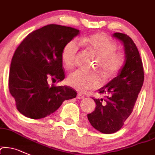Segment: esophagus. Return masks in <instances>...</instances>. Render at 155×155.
<instances>
[{"mask_svg":"<svg viewBox=\"0 0 155 155\" xmlns=\"http://www.w3.org/2000/svg\"><path fill=\"white\" fill-rule=\"evenodd\" d=\"M77 98H78V99H79V100H82V99H84L85 97H84V95H83V94H78Z\"/></svg>","mask_w":155,"mask_h":155,"instance_id":"34e87169","label":"esophagus"}]
</instances>
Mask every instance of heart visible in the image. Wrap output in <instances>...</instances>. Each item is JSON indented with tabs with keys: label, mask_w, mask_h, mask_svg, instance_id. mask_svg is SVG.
<instances>
[{
	"label": "heart",
	"mask_w": 155,
	"mask_h": 155,
	"mask_svg": "<svg viewBox=\"0 0 155 155\" xmlns=\"http://www.w3.org/2000/svg\"><path fill=\"white\" fill-rule=\"evenodd\" d=\"M79 42L98 58L97 68L106 77L115 74L122 66L124 56L117 51V44L105 35L94 34L81 38ZM80 44L76 40H71L63 49L61 60L67 69L74 66ZM67 82L76 90L84 92L100 87L102 84V79L97 73L86 72L77 69L69 74Z\"/></svg>",
	"instance_id": "1"
}]
</instances>
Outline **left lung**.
Listing matches in <instances>:
<instances>
[{"label": "left lung", "mask_w": 155, "mask_h": 155, "mask_svg": "<svg viewBox=\"0 0 155 155\" xmlns=\"http://www.w3.org/2000/svg\"><path fill=\"white\" fill-rule=\"evenodd\" d=\"M113 36L124 44L125 64L117 77L99 89L106 98H93L96 107L87 114L91 126L104 134L114 133L122 128L132 112L144 81L143 63L134 41L123 33L115 32Z\"/></svg>", "instance_id": "8db88e82"}]
</instances>
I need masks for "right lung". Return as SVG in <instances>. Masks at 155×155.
<instances>
[{"mask_svg":"<svg viewBox=\"0 0 155 155\" xmlns=\"http://www.w3.org/2000/svg\"><path fill=\"white\" fill-rule=\"evenodd\" d=\"M79 34L69 26L49 24L28 35L14 53L9 76V92L18 110L26 117L41 119L54 112L77 92L67 86L48 84L65 78L61 52Z\"/></svg>","mask_w":155,"mask_h":155,"instance_id":"1","label":"right lung"}]
</instances>
